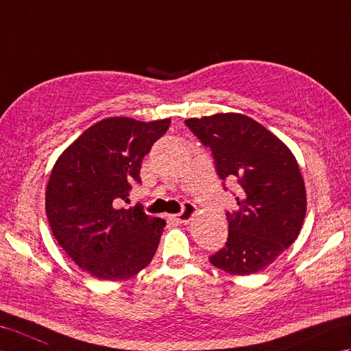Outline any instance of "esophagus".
<instances>
[{
  "label": "esophagus",
  "mask_w": 351,
  "mask_h": 351,
  "mask_svg": "<svg viewBox=\"0 0 351 351\" xmlns=\"http://www.w3.org/2000/svg\"><path fill=\"white\" fill-rule=\"evenodd\" d=\"M195 213H197V206L192 204V202H184L182 212L178 215L171 216V219H174V221L180 222V223H188L192 219V216Z\"/></svg>",
  "instance_id": "1"
}]
</instances>
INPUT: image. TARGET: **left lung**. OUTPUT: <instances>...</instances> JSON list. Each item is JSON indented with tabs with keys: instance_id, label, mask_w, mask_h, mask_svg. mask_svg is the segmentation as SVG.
I'll return each mask as SVG.
<instances>
[{
	"instance_id": "1",
	"label": "left lung",
	"mask_w": 351,
	"mask_h": 351,
	"mask_svg": "<svg viewBox=\"0 0 351 351\" xmlns=\"http://www.w3.org/2000/svg\"><path fill=\"white\" fill-rule=\"evenodd\" d=\"M212 150L221 180L234 183L239 208L227 212L228 239L210 256L230 275H252L274 263L298 239L306 192L290 149L260 123L241 114L186 120Z\"/></svg>"
}]
</instances>
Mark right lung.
<instances>
[{
    "instance_id": "right-lung-1",
    "label": "right lung",
    "mask_w": 351,
    "mask_h": 351,
    "mask_svg": "<svg viewBox=\"0 0 351 351\" xmlns=\"http://www.w3.org/2000/svg\"><path fill=\"white\" fill-rule=\"evenodd\" d=\"M169 119L136 121L111 117L93 124L53 165L46 188L52 234L82 270L123 281L150 264L165 221L141 206L120 208L141 183L144 156L165 134Z\"/></svg>"
}]
</instances>
